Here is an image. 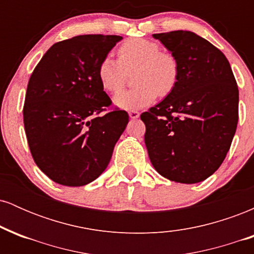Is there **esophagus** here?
<instances>
[{"label": "esophagus", "mask_w": 254, "mask_h": 254, "mask_svg": "<svg viewBox=\"0 0 254 254\" xmlns=\"http://www.w3.org/2000/svg\"><path fill=\"white\" fill-rule=\"evenodd\" d=\"M129 117L131 119H137L139 117V112L138 111H130L129 112Z\"/></svg>", "instance_id": "obj_1"}]
</instances>
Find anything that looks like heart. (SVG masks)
Here are the masks:
<instances>
[{
  "mask_svg": "<svg viewBox=\"0 0 254 254\" xmlns=\"http://www.w3.org/2000/svg\"><path fill=\"white\" fill-rule=\"evenodd\" d=\"M118 61L105 56L98 65V78L109 93H118L133 70V88L119 93L113 99L117 107L136 111L149 106L157 95L166 97L179 80V61L173 52L161 50L155 40L131 38L117 49Z\"/></svg>",
  "mask_w": 254,
  "mask_h": 254,
  "instance_id": "1",
  "label": "heart"
}]
</instances>
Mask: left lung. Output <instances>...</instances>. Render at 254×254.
Segmentation results:
<instances>
[{
    "label": "left lung",
    "mask_w": 254,
    "mask_h": 254,
    "mask_svg": "<svg viewBox=\"0 0 254 254\" xmlns=\"http://www.w3.org/2000/svg\"><path fill=\"white\" fill-rule=\"evenodd\" d=\"M179 61L177 86L141 115L154 168L172 182L194 184L218 170L239 118V89L226 56L190 31L153 34Z\"/></svg>",
    "instance_id": "obj_1"
}]
</instances>
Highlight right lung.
Returning a JSON list of instances; mask_svg holds the SVG:
<instances>
[{
  "label": "right lung",
  "instance_id": "1",
  "mask_svg": "<svg viewBox=\"0 0 254 254\" xmlns=\"http://www.w3.org/2000/svg\"><path fill=\"white\" fill-rule=\"evenodd\" d=\"M121 36L84 34L51 46L27 84L24 125L32 157L55 183L83 186L106 170L129 115L115 109L98 65Z\"/></svg>",
  "mask_w": 254,
  "mask_h": 254
}]
</instances>
